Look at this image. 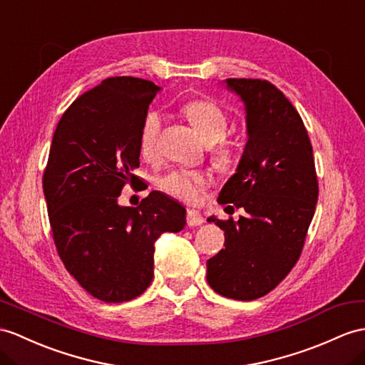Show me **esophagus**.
Segmentation results:
<instances>
[{
    "label": "esophagus",
    "mask_w": 365,
    "mask_h": 365,
    "mask_svg": "<svg viewBox=\"0 0 365 365\" xmlns=\"http://www.w3.org/2000/svg\"><path fill=\"white\" fill-rule=\"evenodd\" d=\"M202 223H204V218L198 210H193V209L187 210V225L189 226L193 227V226H200Z\"/></svg>",
    "instance_id": "1"
}]
</instances>
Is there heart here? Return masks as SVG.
Masks as SVG:
<instances>
[{
    "instance_id": "1",
    "label": "heart",
    "mask_w": 365,
    "mask_h": 365,
    "mask_svg": "<svg viewBox=\"0 0 365 365\" xmlns=\"http://www.w3.org/2000/svg\"><path fill=\"white\" fill-rule=\"evenodd\" d=\"M181 113L192 123L193 128L197 130L206 144H217V142L226 136L229 125L225 111L213 101H190L181 106ZM159 131H161V118H159V114L153 111L147 113L140 122L138 136L139 153L145 161H152L156 156ZM215 159L220 165L229 167L234 163V152L230 150V147L223 144L217 148ZM207 181L209 178L201 172L173 170L159 180V187L176 200L193 204L200 200L201 192Z\"/></svg>"
}]
</instances>
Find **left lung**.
<instances>
[{
	"mask_svg": "<svg viewBox=\"0 0 365 365\" xmlns=\"http://www.w3.org/2000/svg\"><path fill=\"white\" fill-rule=\"evenodd\" d=\"M225 83L245 103L247 142L218 202H232L246 215L207 218L225 230L226 246L207 260V283L225 297L254 300L277 287L299 260L319 185L307 128L283 93L259 78Z\"/></svg>",
	"mask_w": 365,
	"mask_h": 365,
	"instance_id": "obj_1",
	"label": "left lung"
}]
</instances>
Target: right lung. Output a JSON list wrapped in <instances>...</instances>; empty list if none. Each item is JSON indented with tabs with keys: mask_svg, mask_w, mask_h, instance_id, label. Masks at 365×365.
<instances>
[{
	"mask_svg": "<svg viewBox=\"0 0 365 365\" xmlns=\"http://www.w3.org/2000/svg\"><path fill=\"white\" fill-rule=\"evenodd\" d=\"M159 90L123 76L80 96L61 115L43 175L61 262L80 287L108 304L148 288L155 242L185 226L184 206L158 190L138 207L118 202L123 185L138 180L139 127Z\"/></svg>",
	"mask_w": 365,
	"mask_h": 365,
	"instance_id": "1",
	"label": "right lung"
}]
</instances>
